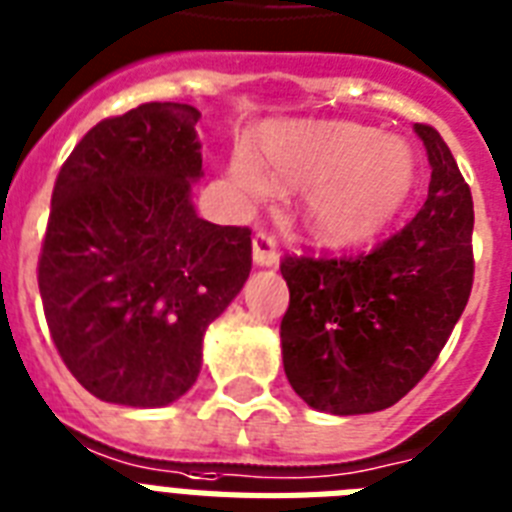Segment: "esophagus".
<instances>
[{"label": "esophagus", "mask_w": 512, "mask_h": 512, "mask_svg": "<svg viewBox=\"0 0 512 512\" xmlns=\"http://www.w3.org/2000/svg\"><path fill=\"white\" fill-rule=\"evenodd\" d=\"M252 260H255L257 268H276L281 257L276 252L273 236L263 234V231L252 236Z\"/></svg>", "instance_id": "obj_1"}]
</instances>
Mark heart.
<instances>
[{"label":"heart","instance_id":"b5f03b06","mask_svg":"<svg viewBox=\"0 0 512 512\" xmlns=\"http://www.w3.org/2000/svg\"><path fill=\"white\" fill-rule=\"evenodd\" d=\"M260 155L239 147L228 178L244 199H263L273 184L305 189L307 231L334 247L368 242L392 220L415 181V155L397 136L376 128L331 123H273Z\"/></svg>","mask_w":512,"mask_h":512}]
</instances>
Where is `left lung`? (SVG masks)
<instances>
[{"label": "left lung", "instance_id": "1", "mask_svg": "<svg viewBox=\"0 0 512 512\" xmlns=\"http://www.w3.org/2000/svg\"><path fill=\"white\" fill-rule=\"evenodd\" d=\"M413 131L431 165L429 199L400 234L350 260L286 257L281 357L321 413H378L413 389L450 339L473 284V199L450 147Z\"/></svg>", "mask_w": 512, "mask_h": 512}]
</instances>
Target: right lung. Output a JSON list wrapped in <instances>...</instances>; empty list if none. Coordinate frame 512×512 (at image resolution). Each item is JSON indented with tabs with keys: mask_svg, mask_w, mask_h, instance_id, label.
<instances>
[{
	"mask_svg": "<svg viewBox=\"0 0 512 512\" xmlns=\"http://www.w3.org/2000/svg\"><path fill=\"white\" fill-rule=\"evenodd\" d=\"M197 107L147 102L91 128L52 191L39 292L54 347L97 400L165 407L247 284L249 228L199 218Z\"/></svg>",
	"mask_w": 512,
	"mask_h": 512,
	"instance_id": "add662e5",
	"label": "right lung"
}]
</instances>
